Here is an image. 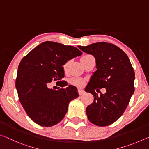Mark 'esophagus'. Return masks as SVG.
Returning a JSON list of instances; mask_svg holds the SVG:
<instances>
[{
    "mask_svg": "<svg viewBox=\"0 0 149 149\" xmlns=\"http://www.w3.org/2000/svg\"><path fill=\"white\" fill-rule=\"evenodd\" d=\"M85 91H84V90H82V89H78V93H79V95H80V96H81V95H84V94H85Z\"/></svg>",
    "mask_w": 149,
    "mask_h": 149,
    "instance_id": "esophagus-1",
    "label": "esophagus"
}]
</instances>
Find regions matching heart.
Instances as JSON below:
<instances>
[{"label":"heart","instance_id":"heart-1","mask_svg":"<svg viewBox=\"0 0 149 149\" xmlns=\"http://www.w3.org/2000/svg\"><path fill=\"white\" fill-rule=\"evenodd\" d=\"M92 57L91 55H85V56H83L81 58V62H83L88 58ZM71 64V60H68L67 62H65L64 65H63V69H64V71H66L68 68L69 65ZM69 83L71 85H74L75 87H82L85 84V80L84 79H81V78H77V77H72L71 79H69Z\"/></svg>","mask_w":149,"mask_h":149}]
</instances>
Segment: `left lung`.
<instances>
[{
    "label": "left lung",
    "mask_w": 149,
    "mask_h": 149,
    "mask_svg": "<svg viewBox=\"0 0 149 149\" xmlns=\"http://www.w3.org/2000/svg\"><path fill=\"white\" fill-rule=\"evenodd\" d=\"M78 48L95 58L97 69L85 89L94 97L86 108L88 119L97 126L109 125L123 114L134 93L132 65L127 54L112 43L99 42ZM102 88L107 91L98 96L95 90Z\"/></svg>",
    "instance_id": "1"
}]
</instances>
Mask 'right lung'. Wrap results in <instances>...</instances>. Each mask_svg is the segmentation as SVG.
I'll list each match as a JSON object with an SVG mask.
<instances>
[{
  "label": "right lung",
  "instance_id": "add662e5",
  "mask_svg": "<svg viewBox=\"0 0 149 149\" xmlns=\"http://www.w3.org/2000/svg\"><path fill=\"white\" fill-rule=\"evenodd\" d=\"M81 54L76 47L45 41L21 60L16 79L17 95L27 114L37 124L50 127L60 123L69 102L79 97L76 87L70 85L63 88L68 84L61 79L64 63ZM52 80H58L62 88L49 89Z\"/></svg>",
  "mask_w": 149,
  "mask_h": 149
}]
</instances>
